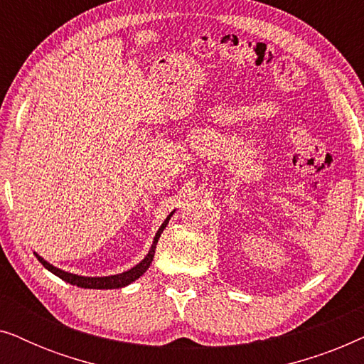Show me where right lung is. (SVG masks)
<instances>
[{
	"mask_svg": "<svg viewBox=\"0 0 364 364\" xmlns=\"http://www.w3.org/2000/svg\"><path fill=\"white\" fill-rule=\"evenodd\" d=\"M172 210L168 213L166 220L162 222V225L159 227V230L156 233V237H154L152 240V245L149 248V253L146 257L142 258L141 262L137 263V265H134L132 268H129V270L122 272V273H116V275H107V277H86V275H77V273H71V272H66V270H61V268L54 267L53 263H49L44 260L41 255H38L36 252H34V255L39 262L43 263V267L49 270L54 275L61 278V280L71 283V285H76V287H81V288H91V290H112V288H124L127 285H131L132 282H136L137 278H141L144 273L149 270V267H151V263L154 260V253H156V247H157V242L159 238H161V233L164 232V228L167 227L168 220H171V217L173 215Z\"/></svg>",
	"mask_w": 364,
	"mask_h": 364,
	"instance_id": "right-lung-1",
	"label": "right lung"
}]
</instances>
